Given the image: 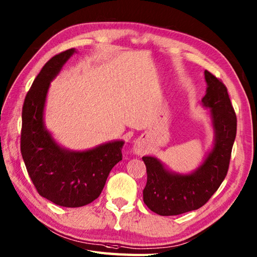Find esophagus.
I'll return each instance as SVG.
<instances>
[{"label":"esophagus","instance_id":"34e87169","mask_svg":"<svg viewBox=\"0 0 257 257\" xmlns=\"http://www.w3.org/2000/svg\"><path fill=\"white\" fill-rule=\"evenodd\" d=\"M134 153L137 155H144L146 153V147L142 142H136L134 145Z\"/></svg>","mask_w":257,"mask_h":257}]
</instances>
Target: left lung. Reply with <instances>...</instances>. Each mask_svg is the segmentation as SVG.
<instances>
[{
	"label": "left lung",
	"instance_id": "8db88e82",
	"mask_svg": "<svg viewBox=\"0 0 257 257\" xmlns=\"http://www.w3.org/2000/svg\"><path fill=\"white\" fill-rule=\"evenodd\" d=\"M205 79L208 87L202 102L210 108L216 139L214 148L203 165L194 173L181 176L169 172L158 159L143 157L147 172L144 203L160 216H176L201 208L228 173L236 135V115L221 79L207 70Z\"/></svg>",
	"mask_w": 257,
	"mask_h": 257
}]
</instances>
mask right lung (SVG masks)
Masks as SVG:
<instances>
[{"label":"right lung","mask_w":257,"mask_h":257,"mask_svg":"<svg viewBox=\"0 0 257 257\" xmlns=\"http://www.w3.org/2000/svg\"><path fill=\"white\" fill-rule=\"evenodd\" d=\"M74 52L68 49L47 62L28 90L22 111L21 152L27 172L42 197L63 207H80L99 197L112 168L122 160L124 145L116 141L87 152H68L46 130L43 108L50 81Z\"/></svg>","instance_id":"obj_1"}]
</instances>
